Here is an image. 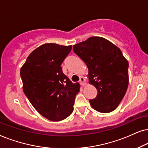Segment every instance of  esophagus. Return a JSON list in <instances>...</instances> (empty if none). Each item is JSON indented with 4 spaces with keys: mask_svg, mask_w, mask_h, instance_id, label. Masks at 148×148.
<instances>
[{
    "mask_svg": "<svg viewBox=\"0 0 148 148\" xmlns=\"http://www.w3.org/2000/svg\"><path fill=\"white\" fill-rule=\"evenodd\" d=\"M80 84H81L82 86H85L86 85V80L84 77H80Z\"/></svg>",
    "mask_w": 148,
    "mask_h": 148,
    "instance_id": "esophagus-1",
    "label": "esophagus"
}]
</instances>
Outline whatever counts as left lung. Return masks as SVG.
<instances>
[{"label": "left lung", "mask_w": 148, "mask_h": 148, "mask_svg": "<svg viewBox=\"0 0 148 148\" xmlns=\"http://www.w3.org/2000/svg\"><path fill=\"white\" fill-rule=\"evenodd\" d=\"M75 53L88 70V80L97 90L90 99L97 112L114 111L121 103L129 85V63L119 47L107 39L92 36L73 46Z\"/></svg>", "instance_id": "left-lung-1"}]
</instances>
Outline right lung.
<instances>
[{
	"instance_id": "obj_1",
	"label": "right lung",
	"mask_w": 148,
	"mask_h": 148,
	"mask_svg": "<svg viewBox=\"0 0 148 148\" xmlns=\"http://www.w3.org/2000/svg\"><path fill=\"white\" fill-rule=\"evenodd\" d=\"M72 45L46 43L34 49L21 66L23 90L39 114L51 121L66 119L72 113L78 82L72 83L61 67Z\"/></svg>"
}]
</instances>
